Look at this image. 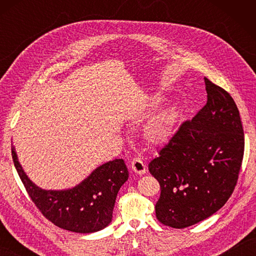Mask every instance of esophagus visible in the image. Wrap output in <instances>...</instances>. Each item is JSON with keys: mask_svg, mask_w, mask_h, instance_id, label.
I'll return each mask as SVG.
<instances>
[{"mask_svg": "<svg viewBox=\"0 0 256 256\" xmlns=\"http://www.w3.org/2000/svg\"><path fill=\"white\" fill-rule=\"evenodd\" d=\"M131 167L132 170L138 174V175H143V174L146 172V166L144 164V162L140 160V157H134L131 162Z\"/></svg>", "mask_w": 256, "mask_h": 256, "instance_id": "obj_1", "label": "esophagus"}]
</instances>
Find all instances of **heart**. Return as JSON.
<instances>
[{"label":"heart","mask_w":256,"mask_h":256,"mask_svg":"<svg viewBox=\"0 0 256 256\" xmlns=\"http://www.w3.org/2000/svg\"><path fill=\"white\" fill-rule=\"evenodd\" d=\"M160 100L154 102L156 106ZM176 121V113L174 111H164L148 124L144 130V138L150 144H160L165 142L170 135L174 123Z\"/></svg>","instance_id":"1"}]
</instances>
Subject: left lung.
I'll return each instance as SVG.
<instances>
[{"label": "left lung", "instance_id": "1", "mask_svg": "<svg viewBox=\"0 0 256 256\" xmlns=\"http://www.w3.org/2000/svg\"><path fill=\"white\" fill-rule=\"evenodd\" d=\"M206 104L150 160L160 182L156 218L184 229L216 214L230 198L244 154V132L234 100L204 78Z\"/></svg>", "mask_w": 256, "mask_h": 256}]
</instances>
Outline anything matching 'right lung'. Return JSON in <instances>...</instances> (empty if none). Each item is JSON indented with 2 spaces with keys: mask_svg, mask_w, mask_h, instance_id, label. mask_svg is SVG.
Returning <instances> with one entry per match:
<instances>
[{
  "mask_svg": "<svg viewBox=\"0 0 256 256\" xmlns=\"http://www.w3.org/2000/svg\"><path fill=\"white\" fill-rule=\"evenodd\" d=\"M12 157L32 201L54 224L77 233L96 232L110 224L118 192L128 178L123 160L108 162L96 168L74 188L45 190L36 186L27 177L14 146Z\"/></svg>",
  "mask_w": 256,
  "mask_h": 256,
  "instance_id": "right-lung-1",
  "label": "right lung"
}]
</instances>
